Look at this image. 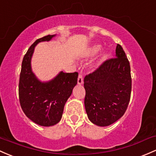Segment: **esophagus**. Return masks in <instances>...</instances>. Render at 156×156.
<instances>
[{
  "instance_id": "34e87169",
  "label": "esophagus",
  "mask_w": 156,
  "mask_h": 156,
  "mask_svg": "<svg viewBox=\"0 0 156 156\" xmlns=\"http://www.w3.org/2000/svg\"><path fill=\"white\" fill-rule=\"evenodd\" d=\"M83 76H82V75L80 74L79 75H78V84L81 85V84H83Z\"/></svg>"
}]
</instances>
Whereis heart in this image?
Masks as SVG:
<instances>
[{
	"mask_svg": "<svg viewBox=\"0 0 156 156\" xmlns=\"http://www.w3.org/2000/svg\"><path fill=\"white\" fill-rule=\"evenodd\" d=\"M101 48V46L99 45V44H95V45L91 46L86 50V52L84 53V56L86 58L92 57V56L96 55L100 51Z\"/></svg>",
	"mask_w": 156,
	"mask_h": 156,
	"instance_id": "1",
	"label": "heart"
}]
</instances>
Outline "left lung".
<instances>
[{
  "label": "left lung",
  "instance_id": "obj_1",
  "mask_svg": "<svg viewBox=\"0 0 156 156\" xmlns=\"http://www.w3.org/2000/svg\"><path fill=\"white\" fill-rule=\"evenodd\" d=\"M84 105L88 119L99 126L111 125L124 115L130 99V66L117 44L115 58L106 61L84 78Z\"/></svg>",
  "mask_w": 156,
  "mask_h": 156
}]
</instances>
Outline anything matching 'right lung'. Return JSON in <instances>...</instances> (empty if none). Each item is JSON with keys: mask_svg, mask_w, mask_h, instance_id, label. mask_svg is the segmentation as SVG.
Returning <instances> with one entry per match:
<instances>
[{"mask_svg": "<svg viewBox=\"0 0 156 156\" xmlns=\"http://www.w3.org/2000/svg\"><path fill=\"white\" fill-rule=\"evenodd\" d=\"M56 35L37 39L23 57L20 75L19 101L27 118L35 124L50 126L58 124L62 118L64 107L77 84L78 73L61 71L52 79L41 81L32 72L31 61L35 46L40 42L49 41Z\"/></svg>", "mask_w": 156, "mask_h": 156, "instance_id": "add662e5", "label": "right lung"}]
</instances>
